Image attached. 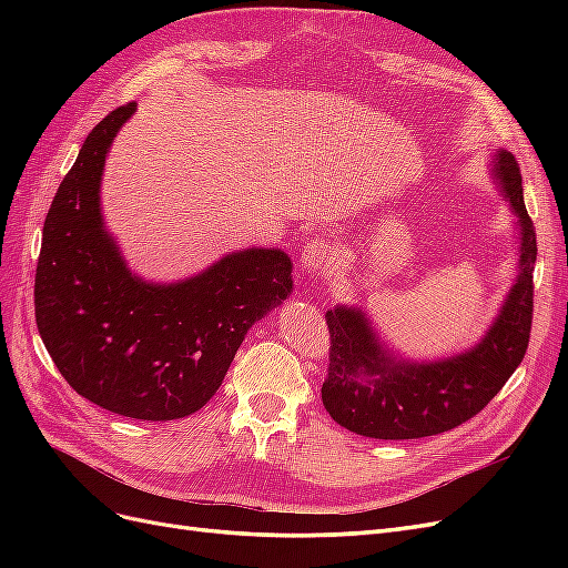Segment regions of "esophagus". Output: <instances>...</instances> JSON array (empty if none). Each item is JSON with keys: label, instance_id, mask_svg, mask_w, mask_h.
<instances>
[{"label": "esophagus", "instance_id": "1", "mask_svg": "<svg viewBox=\"0 0 568 568\" xmlns=\"http://www.w3.org/2000/svg\"><path fill=\"white\" fill-rule=\"evenodd\" d=\"M338 248L324 239H313L301 251V267L311 274H329L336 270Z\"/></svg>", "mask_w": 568, "mask_h": 568}]
</instances>
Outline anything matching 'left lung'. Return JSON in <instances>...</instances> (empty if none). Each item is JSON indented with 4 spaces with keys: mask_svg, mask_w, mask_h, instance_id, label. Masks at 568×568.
Segmentation results:
<instances>
[{
    "mask_svg": "<svg viewBox=\"0 0 568 568\" xmlns=\"http://www.w3.org/2000/svg\"><path fill=\"white\" fill-rule=\"evenodd\" d=\"M497 178L521 225V272L486 338L469 353L443 363L409 365L386 355L365 315L348 307L326 311L329 363L322 403L348 432L405 440L424 438L469 422L521 365L532 324V265L538 244L526 211L519 163L507 151L497 159Z\"/></svg>",
    "mask_w": 568,
    "mask_h": 568,
    "instance_id": "left-lung-1",
    "label": "left lung"
}]
</instances>
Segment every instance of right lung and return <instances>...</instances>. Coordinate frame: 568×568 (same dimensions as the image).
I'll use <instances>...</instances> for the list:
<instances>
[{
    "label": "right lung",
    "mask_w": 568,
    "mask_h": 568,
    "mask_svg": "<svg viewBox=\"0 0 568 568\" xmlns=\"http://www.w3.org/2000/svg\"><path fill=\"white\" fill-rule=\"evenodd\" d=\"M134 101L88 134L44 217L36 320L75 393L115 415L168 422L209 403L246 332L291 294V261L277 248L222 257L170 286L132 277L101 227L99 180Z\"/></svg>",
    "instance_id": "obj_1"
}]
</instances>
